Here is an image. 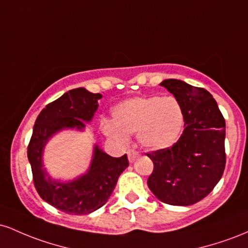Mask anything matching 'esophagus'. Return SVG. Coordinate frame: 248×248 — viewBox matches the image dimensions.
Returning a JSON list of instances; mask_svg holds the SVG:
<instances>
[{
    "label": "esophagus",
    "mask_w": 248,
    "mask_h": 248,
    "mask_svg": "<svg viewBox=\"0 0 248 248\" xmlns=\"http://www.w3.org/2000/svg\"><path fill=\"white\" fill-rule=\"evenodd\" d=\"M138 157H139V154L136 152H134V150H129V152H128V160H129L130 163H133V162Z\"/></svg>",
    "instance_id": "esophagus-1"
}]
</instances>
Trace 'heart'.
I'll return each mask as SVG.
<instances>
[{"label":"heart","mask_w":248,"mask_h":248,"mask_svg":"<svg viewBox=\"0 0 248 248\" xmlns=\"http://www.w3.org/2000/svg\"><path fill=\"white\" fill-rule=\"evenodd\" d=\"M114 122H102V132L116 143H128V135L138 133L146 149L160 150L178 140L184 126V110L173 96H135L113 108Z\"/></svg>","instance_id":"obj_1"}]
</instances>
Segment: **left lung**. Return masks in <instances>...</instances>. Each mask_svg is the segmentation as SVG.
<instances>
[{
    "label": "left lung",
    "instance_id": "left-lung-1",
    "mask_svg": "<svg viewBox=\"0 0 248 248\" xmlns=\"http://www.w3.org/2000/svg\"><path fill=\"white\" fill-rule=\"evenodd\" d=\"M181 102L184 130L171 147L148 153L154 170L150 191L169 205L187 206L206 197L223 176L225 120L206 90L177 79L161 82Z\"/></svg>",
    "mask_w": 248,
    "mask_h": 248
}]
</instances>
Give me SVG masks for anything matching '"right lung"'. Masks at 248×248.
<instances>
[{
    "label": "right lung",
    "mask_w": 248,
    "mask_h": 248,
    "mask_svg": "<svg viewBox=\"0 0 248 248\" xmlns=\"http://www.w3.org/2000/svg\"><path fill=\"white\" fill-rule=\"evenodd\" d=\"M100 93L84 87L64 93L43 108L37 116L28 146V158L32 170L33 184L43 201L69 215H88L100 209L112 195L119 176L129 166L127 155L112 157L94 146L87 172L70 182L52 179L43 164V152L47 141L66 128L82 130L98 109Z\"/></svg>",
    "instance_id": "add662e5"
}]
</instances>
